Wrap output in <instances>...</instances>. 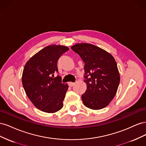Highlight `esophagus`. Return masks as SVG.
Returning <instances> with one entry per match:
<instances>
[{
  "label": "esophagus",
  "instance_id": "1",
  "mask_svg": "<svg viewBox=\"0 0 146 146\" xmlns=\"http://www.w3.org/2000/svg\"><path fill=\"white\" fill-rule=\"evenodd\" d=\"M68 85H69V86H74L75 85V83L74 82H69Z\"/></svg>",
  "mask_w": 146,
  "mask_h": 146
}]
</instances>
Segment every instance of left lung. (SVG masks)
Masks as SVG:
<instances>
[{"label":"left lung","mask_w":146,"mask_h":146,"mask_svg":"<svg viewBox=\"0 0 146 146\" xmlns=\"http://www.w3.org/2000/svg\"><path fill=\"white\" fill-rule=\"evenodd\" d=\"M71 48L85 63L84 82L87 89L82 95L83 104L92 110L106 107L115 96L120 82L114 57L91 44H77Z\"/></svg>","instance_id":"1"}]
</instances>
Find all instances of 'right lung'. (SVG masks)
I'll return each instance as SVG.
<instances>
[{"label": "right lung", "instance_id": "obj_1", "mask_svg": "<svg viewBox=\"0 0 146 146\" xmlns=\"http://www.w3.org/2000/svg\"><path fill=\"white\" fill-rule=\"evenodd\" d=\"M69 50L60 45L48 46L33 55L25 64L22 82L25 93L33 104L41 111L53 113L63 107L68 89L58 74L57 62Z\"/></svg>", "mask_w": 146, "mask_h": 146}]
</instances>
